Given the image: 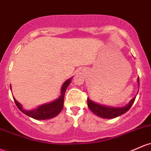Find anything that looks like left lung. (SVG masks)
Segmentation results:
<instances>
[{
	"label": "left lung",
	"instance_id": "left-lung-1",
	"mask_svg": "<svg viewBox=\"0 0 151 151\" xmlns=\"http://www.w3.org/2000/svg\"><path fill=\"white\" fill-rule=\"evenodd\" d=\"M137 82L139 85V77L137 78ZM135 100V97H133L131 100L130 101L126 106L123 107H108V106L100 105L98 103L93 102L90 99H87V105H88L89 108L90 110L95 114L96 115L99 117H102V118H115L116 117L123 115L124 113L130 110L132 104L134 103Z\"/></svg>",
	"mask_w": 151,
	"mask_h": 151
}]
</instances>
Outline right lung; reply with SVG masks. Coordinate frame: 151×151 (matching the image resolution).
<instances>
[{"instance_id":"1","label":"right lung","mask_w":151,"mask_h":151,"mask_svg":"<svg viewBox=\"0 0 151 151\" xmlns=\"http://www.w3.org/2000/svg\"><path fill=\"white\" fill-rule=\"evenodd\" d=\"M72 78L67 79L64 83L63 84L62 89H61V95L59 98L56 100L53 101L50 103L45 104L39 106L36 109L32 110H26L23 108L22 105L18 102L16 99L14 98L16 106L25 115L29 116L32 118L36 119V120H47V119L52 118V117H56L60 113L61 111L62 110L63 106H64V94H65L66 89L68 86L70 84ZM11 89V86H10Z\"/></svg>"}]
</instances>
